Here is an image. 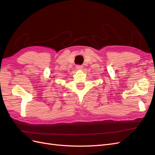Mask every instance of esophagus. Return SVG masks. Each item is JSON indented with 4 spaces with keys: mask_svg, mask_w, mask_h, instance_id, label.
Masks as SVG:
<instances>
[{
    "mask_svg": "<svg viewBox=\"0 0 155 155\" xmlns=\"http://www.w3.org/2000/svg\"><path fill=\"white\" fill-rule=\"evenodd\" d=\"M83 67L82 66V65H78V66L76 67V68L79 70H81L83 69Z\"/></svg>",
    "mask_w": 155,
    "mask_h": 155,
    "instance_id": "34e87169",
    "label": "esophagus"
}]
</instances>
